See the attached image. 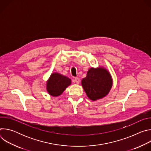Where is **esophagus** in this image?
Segmentation results:
<instances>
[{"instance_id":"34e87169","label":"esophagus","mask_w":151,"mask_h":151,"mask_svg":"<svg viewBox=\"0 0 151 151\" xmlns=\"http://www.w3.org/2000/svg\"><path fill=\"white\" fill-rule=\"evenodd\" d=\"M75 82L77 84H78V83H79V82H80V79H79V78H78V77L75 78Z\"/></svg>"}]
</instances>
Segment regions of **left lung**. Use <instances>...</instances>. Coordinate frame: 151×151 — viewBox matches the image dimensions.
<instances>
[{"label": "left lung", "mask_w": 151, "mask_h": 151, "mask_svg": "<svg viewBox=\"0 0 151 151\" xmlns=\"http://www.w3.org/2000/svg\"><path fill=\"white\" fill-rule=\"evenodd\" d=\"M81 84L88 97L96 101L105 97L112 86V77L104 68H91L87 76L83 78Z\"/></svg>", "instance_id": "1"}]
</instances>
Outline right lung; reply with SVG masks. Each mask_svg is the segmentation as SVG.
Returning a JSON list of instances; mask_svg holds the SVG:
<instances>
[{
	"label": "right lung",
	"mask_w": 151,
	"mask_h": 151,
	"mask_svg": "<svg viewBox=\"0 0 151 151\" xmlns=\"http://www.w3.org/2000/svg\"><path fill=\"white\" fill-rule=\"evenodd\" d=\"M70 83L71 80L69 78L54 73L47 82V89L50 95L56 97L61 95Z\"/></svg>",
	"instance_id": "1"
}]
</instances>
